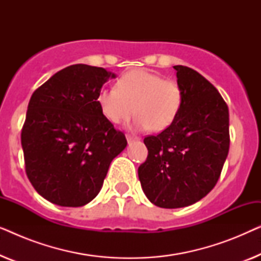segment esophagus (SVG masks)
I'll return each mask as SVG.
<instances>
[{"instance_id":"esophagus-1","label":"esophagus","mask_w":261,"mask_h":261,"mask_svg":"<svg viewBox=\"0 0 261 261\" xmlns=\"http://www.w3.org/2000/svg\"><path fill=\"white\" fill-rule=\"evenodd\" d=\"M126 138H127V141H128V142L135 141V140H137V139H138L137 137H134V135H130V134H127Z\"/></svg>"}]
</instances>
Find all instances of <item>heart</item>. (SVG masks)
<instances>
[{
  "label": "heart",
  "instance_id": "b5f03b06",
  "mask_svg": "<svg viewBox=\"0 0 261 261\" xmlns=\"http://www.w3.org/2000/svg\"><path fill=\"white\" fill-rule=\"evenodd\" d=\"M97 103L103 116L112 123H121L137 113L135 129H166L179 115L184 90L177 81L165 80L148 70H132L123 73L116 87L98 91Z\"/></svg>",
  "mask_w": 261,
  "mask_h": 261
}]
</instances>
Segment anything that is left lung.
Wrapping results in <instances>:
<instances>
[{"mask_svg":"<svg viewBox=\"0 0 261 261\" xmlns=\"http://www.w3.org/2000/svg\"><path fill=\"white\" fill-rule=\"evenodd\" d=\"M184 103L174 122L144 139L147 159L138 169L142 190L160 208H183L209 194L229 151V113L217 89L197 71L176 65Z\"/></svg>","mask_w":261,"mask_h":261,"instance_id":"1","label":"left lung"}]
</instances>
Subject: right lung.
Here are the masks:
<instances>
[{
    "instance_id": "right-lung-1",
    "label": "right lung",
    "mask_w": 261,
    "mask_h": 261,
    "mask_svg": "<svg viewBox=\"0 0 261 261\" xmlns=\"http://www.w3.org/2000/svg\"><path fill=\"white\" fill-rule=\"evenodd\" d=\"M109 77L103 67L74 64L53 74L28 103L21 145L28 179L60 206H82L101 190L112 160L127 146L101 113L97 95Z\"/></svg>"
}]
</instances>
